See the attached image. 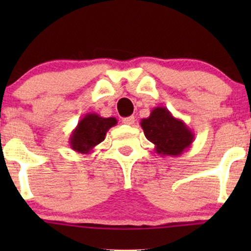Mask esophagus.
Returning a JSON list of instances; mask_svg holds the SVG:
<instances>
[{
  "label": "esophagus",
  "instance_id": "obj_1",
  "mask_svg": "<svg viewBox=\"0 0 251 251\" xmlns=\"http://www.w3.org/2000/svg\"><path fill=\"white\" fill-rule=\"evenodd\" d=\"M122 122L125 123V125L132 126L133 123H135V116H128V118H125L122 120Z\"/></svg>",
  "mask_w": 251,
  "mask_h": 251
}]
</instances>
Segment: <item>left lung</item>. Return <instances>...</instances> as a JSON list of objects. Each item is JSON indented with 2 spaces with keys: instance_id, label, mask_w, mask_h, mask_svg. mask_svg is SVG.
Masks as SVG:
<instances>
[{
  "instance_id": "obj_1",
  "label": "left lung",
  "mask_w": 251,
  "mask_h": 251,
  "mask_svg": "<svg viewBox=\"0 0 251 251\" xmlns=\"http://www.w3.org/2000/svg\"><path fill=\"white\" fill-rule=\"evenodd\" d=\"M140 126L161 156H179L190 149L194 140V133L186 123L161 106L154 107L149 118L142 119Z\"/></svg>"
}]
</instances>
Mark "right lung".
Here are the masks:
<instances>
[{"instance_id": "obj_1", "label": "right lung", "mask_w": 251, "mask_h": 251, "mask_svg": "<svg viewBox=\"0 0 251 251\" xmlns=\"http://www.w3.org/2000/svg\"><path fill=\"white\" fill-rule=\"evenodd\" d=\"M115 118H102L96 113H88L71 133V149L80 154H89L105 139L106 132L116 126Z\"/></svg>"}]
</instances>
